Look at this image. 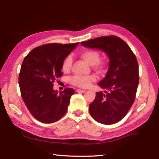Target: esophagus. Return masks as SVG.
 <instances>
[{"label": "esophagus", "mask_w": 159, "mask_h": 159, "mask_svg": "<svg viewBox=\"0 0 159 159\" xmlns=\"http://www.w3.org/2000/svg\"><path fill=\"white\" fill-rule=\"evenodd\" d=\"M76 92H80V93H85V90L77 89H76Z\"/></svg>", "instance_id": "1"}]
</instances>
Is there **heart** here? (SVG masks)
Segmentation results:
<instances>
[{
  "label": "heart",
  "mask_w": 159,
  "mask_h": 159,
  "mask_svg": "<svg viewBox=\"0 0 159 159\" xmlns=\"http://www.w3.org/2000/svg\"><path fill=\"white\" fill-rule=\"evenodd\" d=\"M80 57L83 60L85 61L90 66H92L94 69L98 72L103 70L104 66H105V62L102 60L100 59V52L97 50L92 49L84 50L80 53ZM73 62L72 57L71 55L66 57L64 59L62 64V70L64 72H68L71 70ZM96 76L94 75L88 76H80L75 75L70 78V83L73 85H75L79 87H89L91 84L96 80Z\"/></svg>",
  "instance_id": "heart-1"
}]
</instances>
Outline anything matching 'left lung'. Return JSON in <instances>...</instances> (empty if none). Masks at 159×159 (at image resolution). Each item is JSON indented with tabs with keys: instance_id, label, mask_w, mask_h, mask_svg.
<instances>
[{
	"instance_id": "left-lung-1",
	"label": "left lung",
	"mask_w": 159,
	"mask_h": 159,
	"mask_svg": "<svg viewBox=\"0 0 159 159\" xmlns=\"http://www.w3.org/2000/svg\"><path fill=\"white\" fill-rule=\"evenodd\" d=\"M81 44L102 50L109 57L106 76L98 83L107 91L96 92L89 104V113L98 122L116 124L126 116L135 100L139 79L136 56L124 40L115 35L92 39Z\"/></svg>"
}]
</instances>
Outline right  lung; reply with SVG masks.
<instances>
[{
    "label": "right lung",
    "instance_id": "add662e5",
    "mask_svg": "<svg viewBox=\"0 0 159 159\" xmlns=\"http://www.w3.org/2000/svg\"><path fill=\"white\" fill-rule=\"evenodd\" d=\"M79 43H47L33 49L24 59L18 78L20 93L37 120L53 123L66 113L74 91L67 88L58 93L53 83L63 76V61Z\"/></svg>",
    "mask_w": 159,
    "mask_h": 159
}]
</instances>
